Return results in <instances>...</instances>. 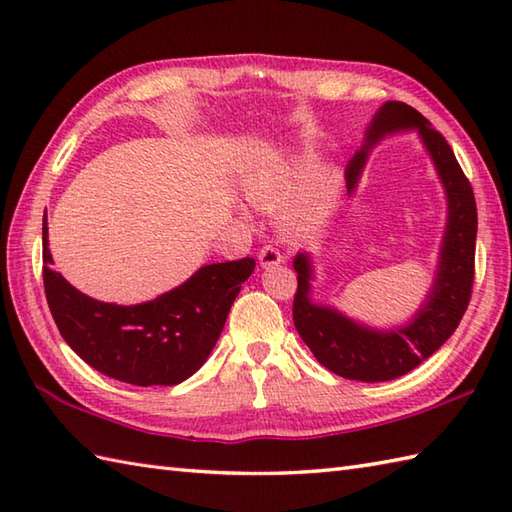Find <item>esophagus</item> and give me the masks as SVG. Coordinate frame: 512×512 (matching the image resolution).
I'll list each match as a JSON object with an SVG mask.
<instances>
[{
    "instance_id": "1",
    "label": "esophagus",
    "mask_w": 512,
    "mask_h": 512,
    "mask_svg": "<svg viewBox=\"0 0 512 512\" xmlns=\"http://www.w3.org/2000/svg\"><path fill=\"white\" fill-rule=\"evenodd\" d=\"M281 262H284V257H281L277 248L264 246L262 250H259V266L262 268H273V266H279Z\"/></svg>"
}]
</instances>
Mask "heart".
Instances as JSON below:
<instances>
[{
	"label": "heart",
	"instance_id": "obj_1",
	"mask_svg": "<svg viewBox=\"0 0 512 512\" xmlns=\"http://www.w3.org/2000/svg\"><path fill=\"white\" fill-rule=\"evenodd\" d=\"M339 178L334 169L321 167L312 149L257 162L242 176V191L259 209H279V222L288 233H308L330 213Z\"/></svg>",
	"mask_w": 512,
	"mask_h": 512
}]
</instances>
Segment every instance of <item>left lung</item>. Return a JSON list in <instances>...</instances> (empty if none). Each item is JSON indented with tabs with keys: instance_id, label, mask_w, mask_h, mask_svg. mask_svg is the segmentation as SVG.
Wrapping results in <instances>:
<instances>
[{
	"instance_id": "left-lung-1",
	"label": "left lung",
	"mask_w": 512,
	"mask_h": 512,
	"mask_svg": "<svg viewBox=\"0 0 512 512\" xmlns=\"http://www.w3.org/2000/svg\"><path fill=\"white\" fill-rule=\"evenodd\" d=\"M416 132L431 158L447 198V224L427 297L413 317L389 328H376L347 317L332 303L312 299L314 259L303 250L292 259L297 270V295L292 319L314 358L330 372L361 383H383L405 376L440 350L455 332L471 299L475 270L477 206L473 189L449 143L418 110L387 101L365 127L361 149L347 162V193H354L374 147L387 136Z\"/></svg>"
}]
</instances>
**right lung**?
<instances>
[{"mask_svg": "<svg viewBox=\"0 0 512 512\" xmlns=\"http://www.w3.org/2000/svg\"><path fill=\"white\" fill-rule=\"evenodd\" d=\"M43 215V286L54 323L85 363L121 383L178 385L209 358L255 259L206 264L156 299L118 306L83 295L52 270Z\"/></svg>", "mask_w": 512, "mask_h": 512, "instance_id": "right-lung-1", "label": "right lung"}]
</instances>
